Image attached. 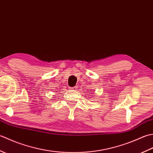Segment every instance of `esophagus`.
Instances as JSON below:
<instances>
[{"label": "esophagus", "mask_w": 153, "mask_h": 153, "mask_svg": "<svg viewBox=\"0 0 153 153\" xmlns=\"http://www.w3.org/2000/svg\"><path fill=\"white\" fill-rule=\"evenodd\" d=\"M69 89H70V90H72V91H76V90L77 89V87H76V86L73 87H69Z\"/></svg>", "instance_id": "obj_1"}]
</instances>
